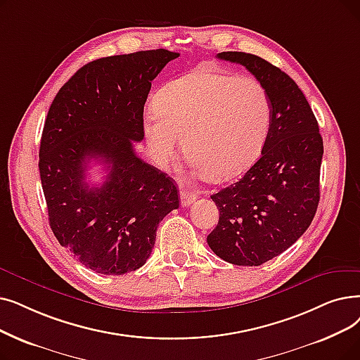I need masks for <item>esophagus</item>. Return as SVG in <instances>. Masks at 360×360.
Here are the masks:
<instances>
[{"instance_id": "1", "label": "esophagus", "mask_w": 360, "mask_h": 360, "mask_svg": "<svg viewBox=\"0 0 360 360\" xmlns=\"http://www.w3.org/2000/svg\"><path fill=\"white\" fill-rule=\"evenodd\" d=\"M195 198H197V193H194V191H186V190L181 191V205L184 207L191 206L195 201Z\"/></svg>"}]
</instances>
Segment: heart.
Returning a JSON list of instances; mask_svg holds the SVG:
<instances>
[{
    "instance_id": "heart-1",
    "label": "heart",
    "mask_w": 360,
    "mask_h": 360,
    "mask_svg": "<svg viewBox=\"0 0 360 360\" xmlns=\"http://www.w3.org/2000/svg\"><path fill=\"white\" fill-rule=\"evenodd\" d=\"M272 120L269 94L250 76L200 66L163 85L143 117L153 162L166 167L181 144L207 179L225 181L260 154Z\"/></svg>"
}]
</instances>
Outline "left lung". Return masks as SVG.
Masks as SVG:
<instances>
[{
	"instance_id": "8db88e82",
	"label": "left lung",
	"mask_w": 360,
	"mask_h": 360,
	"mask_svg": "<svg viewBox=\"0 0 360 360\" xmlns=\"http://www.w3.org/2000/svg\"><path fill=\"white\" fill-rule=\"evenodd\" d=\"M217 58L244 66L266 88L272 120L260 159L212 195L219 222L207 244L228 263L259 266L285 252L314 221L323 143L304 94L285 72L248 53L224 51Z\"/></svg>"
}]
</instances>
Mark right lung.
<instances>
[{
  "label": "right lung",
  "instance_id": "1",
  "mask_svg": "<svg viewBox=\"0 0 360 360\" xmlns=\"http://www.w3.org/2000/svg\"><path fill=\"white\" fill-rule=\"evenodd\" d=\"M178 53L163 49L94 60L60 88L46 115L39 175L50 226L85 268L123 275L151 255L163 217L179 207L175 181L135 154L151 81ZM108 170L84 182L87 163Z\"/></svg>",
  "mask_w": 360,
  "mask_h": 360
}]
</instances>
